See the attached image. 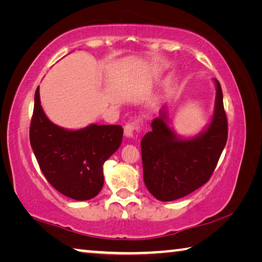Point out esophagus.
<instances>
[{
    "label": "esophagus",
    "mask_w": 262,
    "mask_h": 262,
    "mask_svg": "<svg viewBox=\"0 0 262 262\" xmlns=\"http://www.w3.org/2000/svg\"><path fill=\"white\" fill-rule=\"evenodd\" d=\"M141 126H142L141 121H134V122L127 123L125 128H123V129H125V136L128 137V139H132V137L134 136L135 132L141 129Z\"/></svg>",
    "instance_id": "1"
}]
</instances>
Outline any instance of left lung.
Returning a JSON list of instances; mask_svg holds the SVG:
<instances>
[{
	"label": "left lung",
	"instance_id": "obj_1",
	"mask_svg": "<svg viewBox=\"0 0 262 262\" xmlns=\"http://www.w3.org/2000/svg\"><path fill=\"white\" fill-rule=\"evenodd\" d=\"M216 86L214 113L199 134L178 135L171 126L167 106L151 122L152 130L141 141L143 180L159 201L184 198L205 185L214 172L228 140V121L220 82Z\"/></svg>",
	"mask_w": 262,
	"mask_h": 262
}]
</instances>
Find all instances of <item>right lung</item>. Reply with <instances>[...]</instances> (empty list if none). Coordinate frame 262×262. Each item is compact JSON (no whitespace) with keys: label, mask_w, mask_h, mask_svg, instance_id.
<instances>
[{"label":"right lung","mask_w":262,"mask_h":262,"mask_svg":"<svg viewBox=\"0 0 262 262\" xmlns=\"http://www.w3.org/2000/svg\"><path fill=\"white\" fill-rule=\"evenodd\" d=\"M119 125H90L67 129L52 122L42 110L39 86L30 127V142L40 170L53 187L77 201L97 196L104 185L103 165L122 142Z\"/></svg>","instance_id":"obj_1"}]
</instances>
